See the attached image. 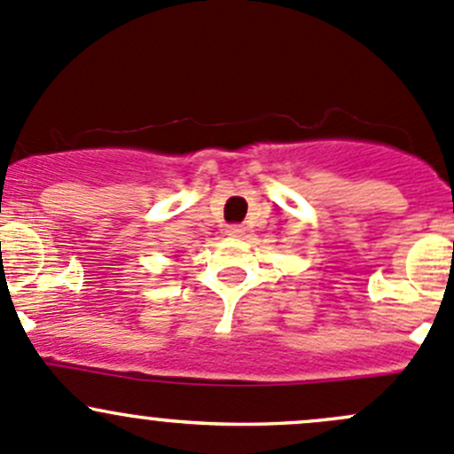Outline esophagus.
<instances>
[{"label":"esophagus","mask_w":454,"mask_h":454,"mask_svg":"<svg viewBox=\"0 0 454 454\" xmlns=\"http://www.w3.org/2000/svg\"><path fill=\"white\" fill-rule=\"evenodd\" d=\"M228 235L241 237V235H244V228H241V226H231V228H228Z\"/></svg>","instance_id":"obj_1"}]
</instances>
